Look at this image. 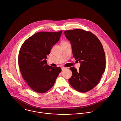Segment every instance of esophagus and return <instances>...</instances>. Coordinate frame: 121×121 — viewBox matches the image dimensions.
<instances>
[{
  "label": "esophagus",
  "instance_id": "1",
  "mask_svg": "<svg viewBox=\"0 0 121 121\" xmlns=\"http://www.w3.org/2000/svg\"><path fill=\"white\" fill-rule=\"evenodd\" d=\"M65 69H66V68H65V67H61V69H62V71H63V70H65Z\"/></svg>",
  "mask_w": 121,
  "mask_h": 121
}]
</instances>
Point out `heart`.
Listing matches in <instances>:
<instances>
[{"label":"heart","mask_w":121,"mask_h":121,"mask_svg":"<svg viewBox=\"0 0 121 121\" xmlns=\"http://www.w3.org/2000/svg\"><path fill=\"white\" fill-rule=\"evenodd\" d=\"M65 42H64V43H65Z\"/></svg>","instance_id":"heart-1"}]
</instances>
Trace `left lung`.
<instances>
[{
  "label": "left lung",
  "mask_w": 121,
  "mask_h": 121,
  "mask_svg": "<svg viewBox=\"0 0 121 121\" xmlns=\"http://www.w3.org/2000/svg\"><path fill=\"white\" fill-rule=\"evenodd\" d=\"M64 33L71 42L73 56L81 64L78 70L73 67L70 68L72 75L69 82L77 91L87 92L98 84L105 70L102 45L94 34L83 30H68Z\"/></svg>",
  "instance_id": "8db88e82"
}]
</instances>
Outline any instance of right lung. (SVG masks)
<instances>
[{"label": "right lung", "mask_w": 121, "mask_h": 121, "mask_svg": "<svg viewBox=\"0 0 121 121\" xmlns=\"http://www.w3.org/2000/svg\"><path fill=\"white\" fill-rule=\"evenodd\" d=\"M62 33V30L37 32L27 39L20 49L18 64L22 75L29 87L38 93L50 89L61 71L60 67L48 65L46 59Z\"/></svg>", "instance_id": "obj_1"}]
</instances>
